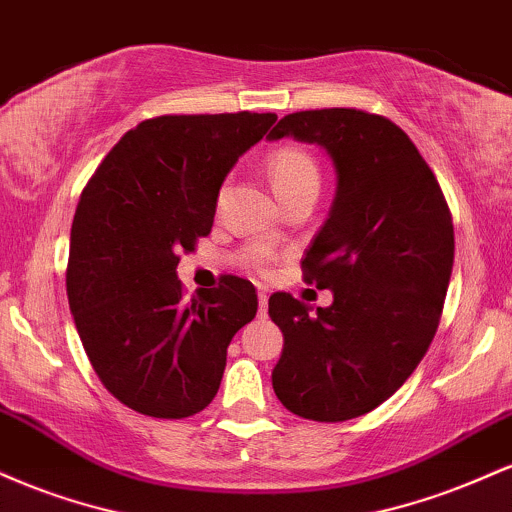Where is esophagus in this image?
<instances>
[{"label":"esophagus","instance_id":"esophagus-1","mask_svg":"<svg viewBox=\"0 0 512 512\" xmlns=\"http://www.w3.org/2000/svg\"><path fill=\"white\" fill-rule=\"evenodd\" d=\"M257 298H260V317H264L267 315V293H260Z\"/></svg>","mask_w":512,"mask_h":512}]
</instances>
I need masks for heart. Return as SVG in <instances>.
Instances as JSON below:
<instances>
[{"mask_svg": "<svg viewBox=\"0 0 512 512\" xmlns=\"http://www.w3.org/2000/svg\"><path fill=\"white\" fill-rule=\"evenodd\" d=\"M267 170L281 202L296 195V192L320 187V166L301 146H276L267 158ZM260 264L264 267V260H260Z\"/></svg>", "mask_w": 512, "mask_h": 512, "instance_id": "heart-1", "label": "heart"}]
</instances>
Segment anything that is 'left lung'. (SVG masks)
I'll list each match as a JSON object with an SVG mask.
<instances>
[{
	"label": "left lung",
	"instance_id": "obj_1",
	"mask_svg": "<svg viewBox=\"0 0 512 512\" xmlns=\"http://www.w3.org/2000/svg\"><path fill=\"white\" fill-rule=\"evenodd\" d=\"M286 134L325 146L337 168L330 219L301 262L334 303L310 315L291 293L269 296L284 332L272 385L296 416L337 424L383 404L421 363L443 315L455 231L436 175L387 117L301 110L269 137Z\"/></svg>",
	"mask_w": 512,
	"mask_h": 512
}]
</instances>
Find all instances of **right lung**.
<instances>
[{"label": "right lung", "instance_id": "right-lung-1", "mask_svg": "<svg viewBox=\"0 0 512 512\" xmlns=\"http://www.w3.org/2000/svg\"><path fill=\"white\" fill-rule=\"evenodd\" d=\"M274 113L158 115L86 182L72 223L67 296L105 390L154 419H187L219 392L233 334L257 313L248 279L182 301L175 267L209 236L221 182Z\"/></svg>", "mask_w": 512, "mask_h": 512}]
</instances>
